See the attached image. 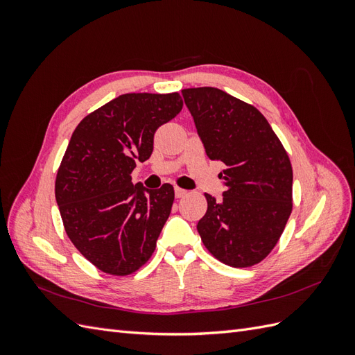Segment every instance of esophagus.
<instances>
[{"label":"esophagus","mask_w":355,"mask_h":355,"mask_svg":"<svg viewBox=\"0 0 355 355\" xmlns=\"http://www.w3.org/2000/svg\"><path fill=\"white\" fill-rule=\"evenodd\" d=\"M175 196H176V198L185 197V196H187V191L182 189V188H175Z\"/></svg>","instance_id":"obj_1"}]
</instances>
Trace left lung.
Here are the masks:
<instances>
[{
  "instance_id": "8db88e82",
  "label": "left lung",
  "mask_w": 355,
  "mask_h": 355,
  "mask_svg": "<svg viewBox=\"0 0 355 355\" xmlns=\"http://www.w3.org/2000/svg\"><path fill=\"white\" fill-rule=\"evenodd\" d=\"M210 159L225 164L222 200L204 194L197 230L206 249L234 268L259 263L292 213L293 170L280 139L254 106L214 87L182 90Z\"/></svg>"
}]
</instances>
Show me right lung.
Instances as JSON below:
<instances>
[{
    "label": "right lung",
    "instance_id": "add662e5",
    "mask_svg": "<svg viewBox=\"0 0 355 355\" xmlns=\"http://www.w3.org/2000/svg\"><path fill=\"white\" fill-rule=\"evenodd\" d=\"M182 106L179 93L121 94L83 118L71 136L56 201L72 244L106 274H133L155 250L175 189L133 185L132 171L151 157L157 128Z\"/></svg>",
    "mask_w": 355,
    "mask_h": 355
}]
</instances>
